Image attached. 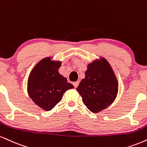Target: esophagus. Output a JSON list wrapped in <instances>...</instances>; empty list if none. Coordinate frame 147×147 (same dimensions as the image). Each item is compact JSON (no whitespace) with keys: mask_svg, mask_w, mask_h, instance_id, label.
<instances>
[{"mask_svg":"<svg viewBox=\"0 0 147 147\" xmlns=\"http://www.w3.org/2000/svg\"><path fill=\"white\" fill-rule=\"evenodd\" d=\"M73 85H74V86H75V88H77L79 86V81H76V82H74Z\"/></svg>","mask_w":147,"mask_h":147,"instance_id":"obj_1","label":"esophagus"}]
</instances>
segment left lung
Masks as SVG:
<instances>
[{
  "label": "left lung",
  "instance_id": "8db88e82",
  "mask_svg": "<svg viewBox=\"0 0 147 147\" xmlns=\"http://www.w3.org/2000/svg\"><path fill=\"white\" fill-rule=\"evenodd\" d=\"M85 75L77 90L88 109L98 113L114 101L118 94V80L112 66L103 57L89 63Z\"/></svg>",
  "mask_w": 147,
  "mask_h": 147
}]
</instances>
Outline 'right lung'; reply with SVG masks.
Masks as SVG:
<instances>
[{"mask_svg":"<svg viewBox=\"0 0 147 147\" xmlns=\"http://www.w3.org/2000/svg\"><path fill=\"white\" fill-rule=\"evenodd\" d=\"M61 64V61L46 57L35 65L28 79L29 97L45 111L51 110L60 102L65 92L74 88L58 71Z\"/></svg>","mask_w":147,"mask_h":147,"instance_id":"right-lung-1","label":"right lung"}]
</instances>
